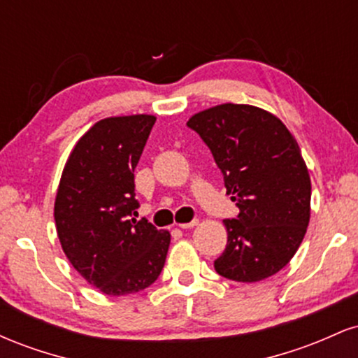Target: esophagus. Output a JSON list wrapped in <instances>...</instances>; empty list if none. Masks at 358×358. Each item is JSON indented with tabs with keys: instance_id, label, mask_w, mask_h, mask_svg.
Segmentation results:
<instances>
[{
	"instance_id": "34e87169",
	"label": "esophagus",
	"mask_w": 358,
	"mask_h": 358,
	"mask_svg": "<svg viewBox=\"0 0 358 358\" xmlns=\"http://www.w3.org/2000/svg\"><path fill=\"white\" fill-rule=\"evenodd\" d=\"M196 224H199V220L193 219V220H190V222H187V224H178V227H180V229H192V227H195Z\"/></svg>"
}]
</instances>
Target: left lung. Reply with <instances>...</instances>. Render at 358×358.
Instances as JSON below:
<instances>
[{
	"label": "left lung",
	"mask_w": 358,
	"mask_h": 358,
	"mask_svg": "<svg viewBox=\"0 0 358 358\" xmlns=\"http://www.w3.org/2000/svg\"><path fill=\"white\" fill-rule=\"evenodd\" d=\"M212 151L227 195L239 208L225 219L227 245L213 268L256 282L296 254L310 222L311 182L296 139L276 116L248 104H220L188 119Z\"/></svg>",
	"instance_id": "left-lung-1"
}]
</instances>
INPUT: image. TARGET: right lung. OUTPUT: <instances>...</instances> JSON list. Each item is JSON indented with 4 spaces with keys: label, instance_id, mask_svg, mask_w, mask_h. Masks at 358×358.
<instances>
[{
    "label": "right lung",
    "instance_id": "add662e5",
    "mask_svg": "<svg viewBox=\"0 0 358 358\" xmlns=\"http://www.w3.org/2000/svg\"><path fill=\"white\" fill-rule=\"evenodd\" d=\"M155 116L106 117L77 141L55 199L65 256L89 285L109 296L138 293L158 279L170 232L133 215L136 168Z\"/></svg>",
    "mask_w": 358,
    "mask_h": 358
}]
</instances>
